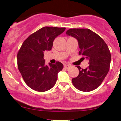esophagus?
Here are the masks:
<instances>
[{
    "label": "esophagus",
    "mask_w": 121,
    "mask_h": 121,
    "mask_svg": "<svg viewBox=\"0 0 121 121\" xmlns=\"http://www.w3.org/2000/svg\"><path fill=\"white\" fill-rule=\"evenodd\" d=\"M70 65H68V64H65V65H64V68L65 69H69V68L70 67Z\"/></svg>",
    "instance_id": "esophagus-1"
}]
</instances>
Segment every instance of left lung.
<instances>
[{
	"label": "left lung",
	"instance_id": "obj_1",
	"mask_svg": "<svg viewBox=\"0 0 121 121\" xmlns=\"http://www.w3.org/2000/svg\"><path fill=\"white\" fill-rule=\"evenodd\" d=\"M66 34L77 40L79 55L85 57L89 64L86 69L77 66L79 74L72 79V83L80 91H93L101 84L109 70L111 54L109 48L99 35L89 29H69Z\"/></svg>",
	"mask_w": 121,
	"mask_h": 121
}]
</instances>
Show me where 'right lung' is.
Masks as SVG:
<instances>
[{"instance_id": "obj_1", "label": "right lung", "mask_w": 121, "mask_h": 121, "mask_svg": "<svg viewBox=\"0 0 121 121\" xmlns=\"http://www.w3.org/2000/svg\"><path fill=\"white\" fill-rule=\"evenodd\" d=\"M65 30V28L43 27L30 35L22 44L17 55L18 69L26 84L33 90L45 91L56 84L64 65L59 61L46 65L44 52L52 49L55 39Z\"/></svg>"}]
</instances>
